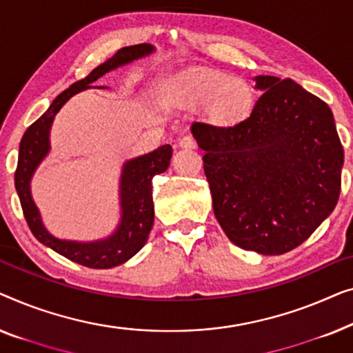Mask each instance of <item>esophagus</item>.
I'll use <instances>...</instances> for the list:
<instances>
[{"label":"esophagus","instance_id":"obj_1","mask_svg":"<svg viewBox=\"0 0 353 353\" xmlns=\"http://www.w3.org/2000/svg\"><path fill=\"white\" fill-rule=\"evenodd\" d=\"M179 147L182 148H195L196 147V141L193 136H183L181 141H179Z\"/></svg>","mask_w":353,"mask_h":353}]
</instances>
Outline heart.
I'll list each match as a JSON object with an SVG mask.
<instances>
[{
    "instance_id": "obj_1",
    "label": "heart",
    "mask_w": 353,
    "mask_h": 353,
    "mask_svg": "<svg viewBox=\"0 0 353 353\" xmlns=\"http://www.w3.org/2000/svg\"><path fill=\"white\" fill-rule=\"evenodd\" d=\"M170 94L185 105L206 103L208 115L219 123L241 120L252 107V91L248 83L198 68L171 79Z\"/></svg>"
}]
</instances>
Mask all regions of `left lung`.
<instances>
[{"instance_id":"8db88e82","label":"left lung","mask_w":353,"mask_h":353,"mask_svg":"<svg viewBox=\"0 0 353 353\" xmlns=\"http://www.w3.org/2000/svg\"><path fill=\"white\" fill-rule=\"evenodd\" d=\"M262 91L233 125H192L216 219L243 250H294L334 210L344 148L330 107L292 79L256 77Z\"/></svg>"}]
</instances>
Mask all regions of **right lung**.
Instances as JSON below:
<instances>
[{
    "instance_id": "1",
    "label": "right lung",
    "mask_w": 353,
    "mask_h": 353,
    "mask_svg": "<svg viewBox=\"0 0 353 353\" xmlns=\"http://www.w3.org/2000/svg\"><path fill=\"white\" fill-rule=\"evenodd\" d=\"M153 51L152 44L142 43L136 46L118 49V52L102 65L94 68L86 78L73 83L70 88L54 99L51 107L38 118L33 125L27 128L19 147L17 170L14 176L17 195L26 216L30 230L43 245H46L59 254L73 262H78L91 269H112L131 259L142 250L147 243L148 233L153 225V200H152V179L161 174L170 166L172 148L170 143L158 147L147 155L129 160L121 174L120 196H121V222L112 236L92 243L65 241L54 238L44 228L39 212L30 193V179L37 166L49 152V129L61 107L77 92L91 88L89 84L105 75L113 68L125 65L136 59L148 56Z\"/></svg>"
}]
</instances>
